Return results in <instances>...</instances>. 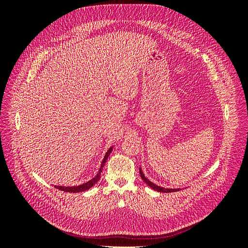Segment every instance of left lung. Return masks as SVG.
<instances>
[{
  "instance_id": "obj_1",
  "label": "left lung",
  "mask_w": 248,
  "mask_h": 248,
  "mask_svg": "<svg viewBox=\"0 0 248 248\" xmlns=\"http://www.w3.org/2000/svg\"><path fill=\"white\" fill-rule=\"evenodd\" d=\"M140 177H141V179L144 180V181L151 187L152 189H154V190H156V191H160V192H174V191H178L179 189H170V188H163V187H160V186H157V185H155L154 183H152L151 181H149V180L145 177V175L142 174V171H141V170L140 169Z\"/></svg>"
}]
</instances>
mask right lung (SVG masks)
I'll return each instance as SVG.
<instances>
[{"label": "right lung", "instance_id": "1", "mask_svg": "<svg viewBox=\"0 0 248 248\" xmlns=\"http://www.w3.org/2000/svg\"><path fill=\"white\" fill-rule=\"evenodd\" d=\"M111 151H112V147H110V148L108 149V151L107 152L106 156H104V158H103V160H102V163H101V167H100V169H99V171L97 172V175H96L92 180H90V181H88V182H86V183H84V184H81V185H78V186H71V187L55 186V187H56V188L60 189V190L66 191V192H81V191H86V190L90 189V188H91V187L100 179V175H101V171H102L103 166H104V164H106V162H107V160H108V156H109V154H110Z\"/></svg>", "mask_w": 248, "mask_h": 248}]
</instances>
